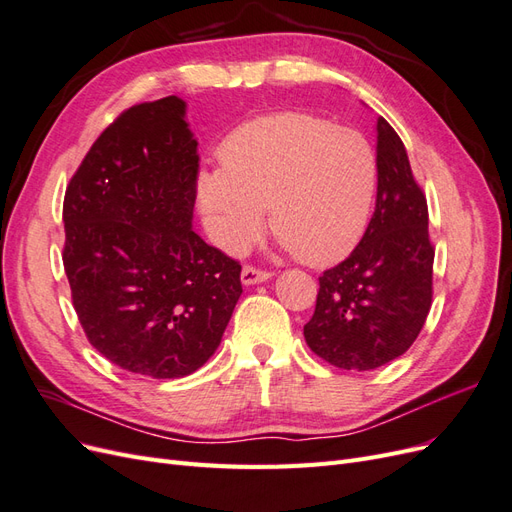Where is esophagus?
Returning a JSON list of instances; mask_svg holds the SVG:
<instances>
[{
    "label": "esophagus",
    "instance_id": "esophagus-1",
    "mask_svg": "<svg viewBox=\"0 0 512 512\" xmlns=\"http://www.w3.org/2000/svg\"><path fill=\"white\" fill-rule=\"evenodd\" d=\"M269 280H271L269 271H260L256 267H243V271H241V284L243 286H254V284H262V282H269Z\"/></svg>",
    "mask_w": 512,
    "mask_h": 512
}]
</instances>
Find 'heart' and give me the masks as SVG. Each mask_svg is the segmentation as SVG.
Listing matches in <instances>:
<instances>
[{
  "label": "heart",
  "mask_w": 512,
  "mask_h": 512,
  "mask_svg": "<svg viewBox=\"0 0 512 512\" xmlns=\"http://www.w3.org/2000/svg\"><path fill=\"white\" fill-rule=\"evenodd\" d=\"M220 170H203L196 200L211 241L239 254L269 228L305 265H333L365 235L378 190V158L356 130L309 113H275L232 130Z\"/></svg>",
  "instance_id": "1"
}]
</instances>
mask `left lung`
Wrapping results in <instances>:
<instances>
[{
	"mask_svg": "<svg viewBox=\"0 0 512 512\" xmlns=\"http://www.w3.org/2000/svg\"><path fill=\"white\" fill-rule=\"evenodd\" d=\"M376 138V211L354 252L322 273L316 312L303 327L320 359L356 371L404 354L431 307L427 200L404 143L384 117L376 121Z\"/></svg>",
	"mask_w": 512,
	"mask_h": 512,
	"instance_id": "obj_1",
	"label": "left lung"
}]
</instances>
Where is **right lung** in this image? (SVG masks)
I'll use <instances>...</instances> for the list:
<instances>
[{
	"instance_id": "add662e5",
	"label": "right lung",
	"mask_w": 512,
	"mask_h": 512,
	"mask_svg": "<svg viewBox=\"0 0 512 512\" xmlns=\"http://www.w3.org/2000/svg\"><path fill=\"white\" fill-rule=\"evenodd\" d=\"M177 96L128 108L64 198V269L83 331L136 376L194 374L218 350L241 265L194 228L198 141Z\"/></svg>"
}]
</instances>
